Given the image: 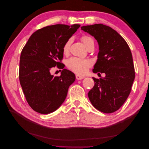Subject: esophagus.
<instances>
[{
    "label": "esophagus",
    "instance_id": "1",
    "mask_svg": "<svg viewBox=\"0 0 149 149\" xmlns=\"http://www.w3.org/2000/svg\"><path fill=\"white\" fill-rule=\"evenodd\" d=\"M76 79H78V80H81V79H82L84 78V76H80L79 74H76Z\"/></svg>",
    "mask_w": 149,
    "mask_h": 149
}]
</instances>
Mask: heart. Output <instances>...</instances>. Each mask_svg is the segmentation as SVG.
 <instances>
[{
  "instance_id": "obj_1",
  "label": "heart",
  "mask_w": 149,
  "mask_h": 149,
  "mask_svg": "<svg viewBox=\"0 0 149 149\" xmlns=\"http://www.w3.org/2000/svg\"><path fill=\"white\" fill-rule=\"evenodd\" d=\"M81 41L83 42L84 46L88 48L94 45L93 39L87 35H83L80 38ZM71 38H69L64 43L62 48L63 53L65 55H68L70 53V45L71 43ZM92 65L91 61L89 59H81V58L73 57L67 61L66 66L68 68L74 73L79 74H84L87 73L88 69Z\"/></svg>"
}]
</instances>
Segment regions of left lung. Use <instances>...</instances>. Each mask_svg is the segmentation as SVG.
<instances>
[{
    "instance_id": "8db88e82",
    "label": "left lung",
    "mask_w": 149,
    "mask_h": 149,
    "mask_svg": "<svg viewBox=\"0 0 149 149\" xmlns=\"http://www.w3.org/2000/svg\"><path fill=\"white\" fill-rule=\"evenodd\" d=\"M81 29L95 38L99 44L94 73L104 78H93L94 87L88 95L93 106L104 113H112L123 105L131 91L135 78L132 56L125 40L116 30L98 24Z\"/></svg>"
}]
</instances>
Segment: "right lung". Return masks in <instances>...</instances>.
Listing matches in <instances>:
<instances>
[{
  "instance_id": "1",
  "label": "right lung",
  "mask_w": 149,
  "mask_h": 149,
  "mask_svg": "<svg viewBox=\"0 0 149 149\" xmlns=\"http://www.w3.org/2000/svg\"><path fill=\"white\" fill-rule=\"evenodd\" d=\"M80 26L57 24L37 30L30 36L20 58L19 80L25 99L31 109L47 114L56 111L64 102L74 74L63 68L62 48ZM63 69L60 77L50 70Z\"/></svg>"
}]
</instances>
